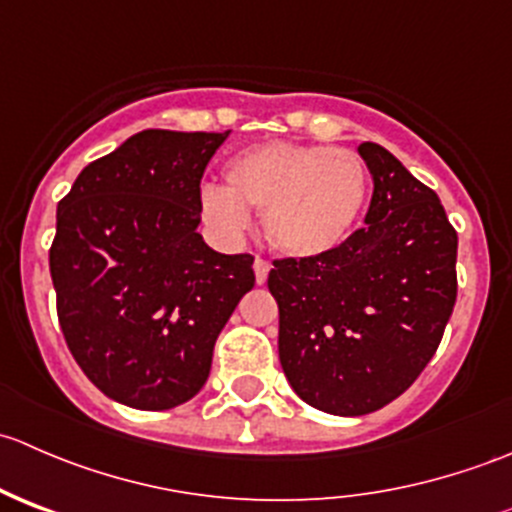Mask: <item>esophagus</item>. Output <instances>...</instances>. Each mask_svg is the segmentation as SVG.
Listing matches in <instances>:
<instances>
[{
  "label": "esophagus",
  "instance_id": "esophagus-1",
  "mask_svg": "<svg viewBox=\"0 0 512 512\" xmlns=\"http://www.w3.org/2000/svg\"><path fill=\"white\" fill-rule=\"evenodd\" d=\"M255 280H257V285H265L267 282V275H270V262L267 260H262V257H255Z\"/></svg>",
  "mask_w": 512,
  "mask_h": 512
}]
</instances>
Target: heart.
<instances>
[{"mask_svg": "<svg viewBox=\"0 0 512 512\" xmlns=\"http://www.w3.org/2000/svg\"><path fill=\"white\" fill-rule=\"evenodd\" d=\"M364 160L349 148L262 143L232 156L223 185L200 190L205 223L237 237L262 213L267 242L294 260L337 252L352 237L366 208Z\"/></svg>", "mask_w": 512, "mask_h": 512, "instance_id": "obj_1", "label": "heart"}]
</instances>
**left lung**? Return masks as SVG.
<instances>
[{
  "label": "left lung",
  "instance_id": "1",
  "mask_svg": "<svg viewBox=\"0 0 512 512\" xmlns=\"http://www.w3.org/2000/svg\"><path fill=\"white\" fill-rule=\"evenodd\" d=\"M364 227L337 252L275 260L280 364L294 394L334 416H364L418 379L456 304L458 235L441 200L379 143Z\"/></svg>",
  "mask_w": 512,
  "mask_h": 512
}]
</instances>
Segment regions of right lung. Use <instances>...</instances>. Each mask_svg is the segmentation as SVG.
<instances>
[{"label": "right lung", "instance_id": "obj_1", "mask_svg": "<svg viewBox=\"0 0 512 512\" xmlns=\"http://www.w3.org/2000/svg\"><path fill=\"white\" fill-rule=\"evenodd\" d=\"M225 133L141 131L79 173L49 250L69 352L108 399L165 411L208 381L215 339L255 287L252 255L205 245L200 178Z\"/></svg>", "mask_w": 512, "mask_h": 512}]
</instances>
